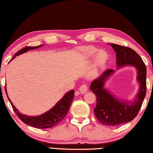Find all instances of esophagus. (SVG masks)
Here are the masks:
<instances>
[{
	"mask_svg": "<svg viewBox=\"0 0 153 153\" xmlns=\"http://www.w3.org/2000/svg\"><path fill=\"white\" fill-rule=\"evenodd\" d=\"M88 90V85L86 84H83L79 88V91L81 94H84Z\"/></svg>",
	"mask_w": 153,
	"mask_h": 153,
	"instance_id": "esophagus-1",
	"label": "esophagus"
}]
</instances>
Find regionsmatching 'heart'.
<instances>
[{
  "label": "heart",
  "mask_w": 153,
  "mask_h": 153,
  "mask_svg": "<svg viewBox=\"0 0 153 153\" xmlns=\"http://www.w3.org/2000/svg\"><path fill=\"white\" fill-rule=\"evenodd\" d=\"M81 51L84 57L89 59H91L93 56L97 52L98 49L92 47V46H86L81 48ZM108 59V55L105 51H99L94 56V64L96 66H100L104 64Z\"/></svg>",
  "instance_id": "1"
}]
</instances>
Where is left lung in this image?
I'll list each match as a JSON object with an SVG mask.
<instances>
[{"label":"left lung","mask_w":153,"mask_h":153,"mask_svg":"<svg viewBox=\"0 0 153 153\" xmlns=\"http://www.w3.org/2000/svg\"><path fill=\"white\" fill-rule=\"evenodd\" d=\"M116 53L117 68L126 65L137 69V80L140 84L138 92L134 101L121 100L105 88V84L113 69H107L94 79L90 90L97 95V106L94 115L103 125L115 126L133 120L138 115L146 92V67L142 58L133 49L115 44H110Z\"/></svg>","instance_id":"obj_1"}]
</instances>
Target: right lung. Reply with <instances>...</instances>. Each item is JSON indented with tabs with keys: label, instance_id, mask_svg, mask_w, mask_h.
<instances>
[{
	"label": "right lung",
	"instance_id": "right-lung-1",
	"mask_svg": "<svg viewBox=\"0 0 153 153\" xmlns=\"http://www.w3.org/2000/svg\"><path fill=\"white\" fill-rule=\"evenodd\" d=\"M42 46V45H40L37 46H27V47L24 48L21 51H18L17 53H15V55L13 56V58L10 60V61L15 59V57H16V56L22 55V54L24 53H26L29 50L38 48L39 47H41ZM5 92H6L7 96L6 85H5ZM8 97L9 102L12 106L13 109L15 111V113H16L17 117L23 122L27 124L28 126L33 127V128L45 129L55 127L56 125H58L61 121L63 120V119L66 116L67 112H68L72 101H73V99L74 98V90H71L68 92H67L63 96V97L59 101H58V102H56V104L51 109L48 111L47 112L42 114L40 115L32 116V117L20 113L19 111L15 108L11 100L9 99V97Z\"/></svg>",
	"mask_w": 153,
	"mask_h": 153
}]
</instances>
